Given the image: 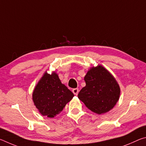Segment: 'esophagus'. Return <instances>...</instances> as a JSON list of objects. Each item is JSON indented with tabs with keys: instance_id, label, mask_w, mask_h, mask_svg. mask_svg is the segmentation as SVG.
<instances>
[{
	"instance_id": "obj_1",
	"label": "esophagus",
	"mask_w": 146,
	"mask_h": 146,
	"mask_svg": "<svg viewBox=\"0 0 146 146\" xmlns=\"http://www.w3.org/2000/svg\"><path fill=\"white\" fill-rule=\"evenodd\" d=\"M72 92L73 93L74 95H78V92H79L78 89V88H74V89H73Z\"/></svg>"
}]
</instances>
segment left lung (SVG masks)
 <instances>
[{
	"label": "left lung",
	"mask_w": 146,
	"mask_h": 146,
	"mask_svg": "<svg viewBox=\"0 0 146 146\" xmlns=\"http://www.w3.org/2000/svg\"><path fill=\"white\" fill-rule=\"evenodd\" d=\"M86 86L78 97L86 107L97 114L111 110L118 102L120 87L115 78L102 66L92 68L84 77Z\"/></svg>",
	"instance_id": "8db88e82"
}]
</instances>
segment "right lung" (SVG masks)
I'll return each instance as SVG.
<instances>
[{"instance_id":"obj_1","label":"right lung","mask_w":146,"mask_h":146,"mask_svg":"<svg viewBox=\"0 0 146 146\" xmlns=\"http://www.w3.org/2000/svg\"><path fill=\"white\" fill-rule=\"evenodd\" d=\"M73 97L55 73H45L33 93V100L39 112L49 118L59 114Z\"/></svg>"}]
</instances>
